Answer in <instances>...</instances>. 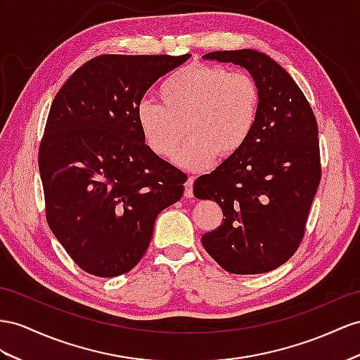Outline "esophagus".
<instances>
[{
  "label": "esophagus",
  "mask_w": 360,
  "mask_h": 360,
  "mask_svg": "<svg viewBox=\"0 0 360 360\" xmlns=\"http://www.w3.org/2000/svg\"><path fill=\"white\" fill-rule=\"evenodd\" d=\"M184 196H186L187 199L193 198V178H188L186 181V190H184Z\"/></svg>",
  "instance_id": "34e87169"
}]
</instances>
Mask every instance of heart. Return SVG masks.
<instances>
[{
  "mask_svg": "<svg viewBox=\"0 0 360 360\" xmlns=\"http://www.w3.org/2000/svg\"><path fill=\"white\" fill-rule=\"evenodd\" d=\"M160 103L144 98L135 120L147 147L170 158L184 138L190 140L174 164L190 172L211 167L214 160L237 155L251 140L260 117L262 94L246 72L220 65H188L174 71L158 89Z\"/></svg>",
  "mask_w": 360,
  "mask_h": 360,
  "instance_id": "heart-1",
  "label": "heart"
}]
</instances>
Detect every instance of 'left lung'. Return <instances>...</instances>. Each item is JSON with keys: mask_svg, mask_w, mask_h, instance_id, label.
Listing matches in <instances>:
<instances>
[{"mask_svg": "<svg viewBox=\"0 0 360 360\" xmlns=\"http://www.w3.org/2000/svg\"><path fill=\"white\" fill-rule=\"evenodd\" d=\"M202 58L245 68L262 94L251 140L193 187L198 199L217 202L225 217L202 236V245L228 272H269L298 250L319 186L316 118L289 72L268 54L243 49Z\"/></svg>", "mask_w": 360, "mask_h": 360, "instance_id": "1", "label": "left lung"}]
</instances>
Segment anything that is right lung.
<instances>
[{
    "label": "right lung",
    "mask_w": 360,
    "mask_h": 360,
    "mask_svg": "<svg viewBox=\"0 0 360 360\" xmlns=\"http://www.w3.org/2000/svg\"><path fill=\"white\" fill-rule=\"evenodd\" d=\"M101 54L54 97L39 147L47 222L80 269L110 278L134 269L186 173L155 155L135 120L156 80L190 59Z\"/></svg>",
    "instance_id": "obj_1"
}]
</instances>
